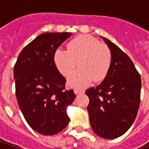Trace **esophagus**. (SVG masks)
I'll list each match as a JSON object with an SVG mask.
<instances>
[{"label": "esophagus", "instance_id": "1", "mask_svg": "<svg viewBox=\"0 0 149 149\" xmlns=\"http://www.w3.org/2000/svg\"><path fill=\"white\" fill-rule=\"evenodd\" d=\"M74 93L75 94H81V93H84V91L81 90V89H78V88H75L74 89Z\"/></svg>", "mask_w": 149, "mask_h": 149}]
</instances>
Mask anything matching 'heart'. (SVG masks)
<instances>
[{"mask_svg": "<svg viewBox=\"0 0 149 149\" xmlns=\"http://www.w3.org/2000/svg\"><path fill=\"white\" fill-rule=\"evenodd\" d=\"M67 49H56L53 62L64 77L71 74L77 64L80 67L69 76V86L83 88L93 80L98 82L106 77L112 64V53L100 40L88 35H80L68 42Z\"/></svg>", "mask_w": 149, "mask_h": 149, "instance_id": "heart-1", "label": "heart"}]
</instances>
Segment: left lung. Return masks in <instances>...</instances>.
Listing matches in <instances>:
<instances>
[{
    "instance_id": "obj_1",
    "label": "left lung",
    "mask_w": 149,
    "mask_h": 149,
    "mask_svg": "<svg viewBox=\"0 0 149 149\" xmlns=\"http://www.w3.org/2000/svg\"><path fill=\"white\" fill-rule=\"evenodd\" d=\"M112 53L109 72L97 87L85 92L87 110L94 132L104 139L125 134L134 122L141 101V79L128 56L105 37Z\"/></svg>"
}]
</instances>
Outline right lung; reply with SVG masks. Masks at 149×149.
Segmentation results:
<instances>
[{
  "mask_svg": "<svg viewBox=\"0 0 149 149\" xmlns=\"http://www.w3.org/2000/svg\"><path fill=\"white\" fill-rule=\"evenodd\" d=\"M71 33H45L21 50L14 65L16 96L24 119L34 131L45 136L68 125L66 109L74 100L65 90V78L56 68L53 54Z\"/></svg>",
  "mask_w": 149,
  "mask_h": 149,
  "instance_id": "right-lung-1",
  "label": "right lung"
}]
</instances>
